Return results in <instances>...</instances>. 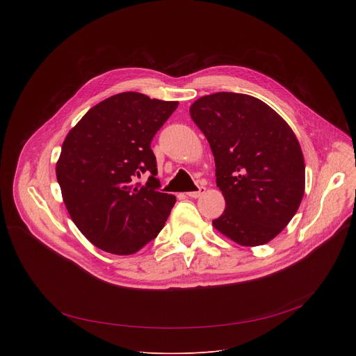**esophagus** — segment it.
Masks as SVG:
<instances>
[{
  "label": "esophagus",
  "mask_w": 356,
  "mask_h": 356,
  "mask_svg": "<svg viewBox=\"0 0 356 356\" xmlns=\"http://www.w3.org/2000/svg\"><path fill=\"white\" fill-rule=\"evenodd\" d=\"M206 193V187L204 186H200L195 191H188V193H186L188 197H193V198H198V197H201L202 194Z\"/></svg>",
  "instance_id": "esophagus-1"
}]
</instances>
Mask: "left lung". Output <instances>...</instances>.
<instances>
[{
	"label": "left lung",
	"mask_w": 356,
	"mask_h": 356,
	"mask_svg": "<svg viewBox=\"0 0 356 356\" xmlns=\"http://www.w3.org/2000/svg\"><path fill=\"white\" fill-rule=\"evenodd\" d=\"M190 115L216 161L225 210L213 225L243 246L269 242L293 218L304 194V158L287 122L259 98L216 92Z\"/></svg>",
	"instance_id": "left-lung-1"
}]
</instances>
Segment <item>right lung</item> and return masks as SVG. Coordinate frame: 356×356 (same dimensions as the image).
Wrapping results in <instances>:
<instances>
[{"mask_svg":"<svg viewBox=\"0 0 356 356\" xmlns=\"http://www.w3.org/2000/svg\"><path fill=\"white\" fill-rule=\"evenodd\" d=\"M177 106L121 92L92 107L67 134L56 177L72 220L97 248L131 255L165 227L176 197L159 191L150 142ZM143 172L149 177L140 186L136 177Z\"/></svg>","mask_w":356,"mask_h":356,"instance_id":"add662e5","label":"right lung"}]
</instances>
